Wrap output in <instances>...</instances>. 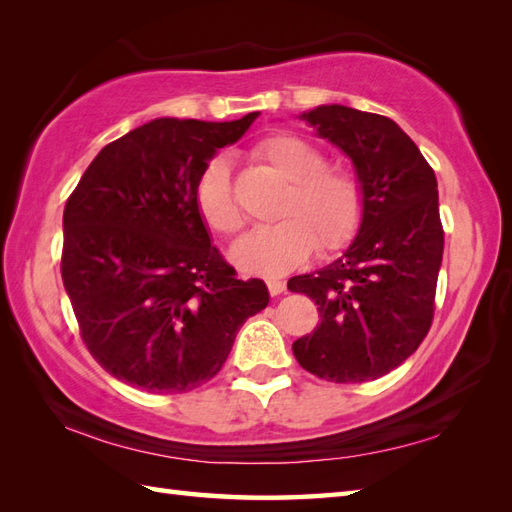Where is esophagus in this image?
I'll return each mask as SVG.
<instances>
[{
    "label": "esophagus",
    "instance_id": "esophagus-1",
    "mask_svg": "<svg viewBox=\"0 0 512 512\" xmlns=\"http://www.w3.org/2000/svg\"><path fill=\"white\" fill-rule=\"evenodd\" d=\"M266 286H268L270 295H273V297L284 295V292H286V281H281V279H268Z\"/></svg>",
    "mask_w": 512,
    "mask_h": 512
}]
</instances>
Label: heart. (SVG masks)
I'll use <instances>...</instances> for the list:
<instances>
[{
    "label": "heart",
    "mask_w": 512,
    "mask_h": 512,
    "mask_svg": "<svg viewBox=\"0 0 512 512\" xmlns=\"http://www.w3.org/2000/svg\"><path fill=\"white\" fill-rule=\"evenodd\" d=\"M250 156L284 182V189L273 211L277 222L255 228L228 250L242 273L284 275L306 262L314 244L321 253H334L356 235L363 220V187L352 171L325 165L319 147L292 134L262 138ZM195 206L217 235H235L244 226L224 158L211 160L202 171Z\"/></svg>",
    "instance_id": "1"
}]
</instances>
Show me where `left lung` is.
I'll return each instance as SVG.
<instances>
[{
    "instance_id": "8db88e82",
    "label": "left lung",
    "mask_w": 512,
    "mask_h": 512,
    "mask_svg": "<svg viewBox=\"0 0 512 512\" xmlns=\"http://www.w3.org/2000/svg\"><path fill=\"white\" fill-rule=\"evenodd\" d=\"M299 118L352 160L363 220L341 257L288 281L321 314L292 352L323 380L365 383L405 363L431 328L444 248L436 173L387 116L319 105Z\"/></svg>"
}]
</instances>
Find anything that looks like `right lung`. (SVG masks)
Segmentation results:
<instances>
[{
  "label": "right lung",
  "mask_w": 512,
  "mask_h": 512,
  "mask_svg": "<svg viewBox=\"0 0 512 512\" xmlns=\"http://www.w3.org/2000/svg\"><path fill=\"white\" fill-rule=\"evenodd\" d=\"M239 121L154 118L105 145L63 211L61 277L99 365L149 394H184L220 372L244 321L268 306L262 279H237L195 206Z\"/></svg>",
  "instance_id": "add662e5"
}]
</instances>
